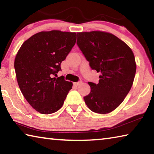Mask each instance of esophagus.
<instances>
[{"instance_id": "obj_1", "label": "esophagus", "mask_w": 154, "mask_h": 154, "mask_svg": "<svg viewBox=\"0 0 154 154\" xmlns=\"http://www.w3.org/2000/svg\"><path fill=\"white\" fill-rule=\"evenodd\" d=\"M82 81H80V82H78L75 83L74 84H75V86H79V85H80L81 84H82Z\"/></svg>"}]
</instances>
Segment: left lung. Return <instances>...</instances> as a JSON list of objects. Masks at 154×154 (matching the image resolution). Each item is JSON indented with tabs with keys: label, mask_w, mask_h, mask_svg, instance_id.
<instances>
[{
	"label": "left lung",
	"mask_w": 154,
	"mask_h": 154,
	"mask_svg": "<svg viewBox=\"0 0 154 154\" xmlns=\"http://www.w3.org/2000/svg\"><path fill=\"white\" fill-rule=\"evenodd\" d=\"M77 44L90 66L100 72L99 82H89L91 91L83 97L91 111L106 114L123 102L136 73L133 52L111 33L92 31L77 33Z\"/></svg>",
	"instance_id": "obj_1"
}]
</instances>
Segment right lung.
Listing matches in <instances>:
<instances>
[{
  "mask_svg": "<svg viewBox=\"0 0 154 154\" xmlns=\"http://www.w3.org/2000/svg\"><path fill=\"white\" fill-rule=\"evenodd\" d=\"M75 42V32H41L26 41L17 52L14 68L18 85L28 103L41 113L58 111L72 89V82L56 77Z\"/></svg>",
  "mask_w": 154,
  "mask_h": 154,
  "instance_id": "obj_1",
  "label": "right lung"
}]
</instances>
